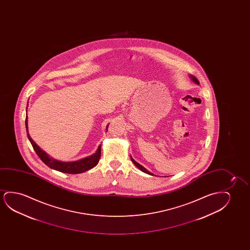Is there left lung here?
<instances>
[{
    "label": "left lung",
    "instance_id": "8db88e82",
    "mask_svg": "<svg viewBox=\"0 0 250 250\" xmlns=\"http://www.w3.org/2000/svg\"><path fill=\"white\" fill-rule=\"evenodd\" d=\"M190 78H191L192 80H193L194 82L196 83H199L198 79H196L195 77H194V76H190ZM130 159H131V161L133 162L134 165H136L137 167L140 169L141 171H144V172H145V173H147V174L153 175L152 174V173H151V172H149V171H147V169H145V168H144V167H143V166H141L140 164H138L137 161H134L133 159H132V157H130Z\"/></svg>",
    "mask_w": 250,
    "mask_h": 250
}]
</instances>
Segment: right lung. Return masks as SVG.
Returning a JSON list of instances; mask_svg holds the SVG:
<instances>
[{
    "label": "right lung",
    "mask_w": 250,
    "mask_h": 250,
    "mask_svg": "<svg viewBox=\"0 0 250 250\" xmlns=\"http://www.w3.org/2000/svg\"><path fill=\"white\" fill-rule=\"evenodd\" d=\"M25 127H26L28 138L31 142L35 152L38 154V157L40 158L42 162L47 165L48 167L55 169L56 171H62L64 173L78 174V173H82V172L88 171L91 168L95 167L99 162L100 158H101V145H100L98 149L96 150L95 154H92L91 156H89V157L82 159L80 161H72V162H62V161L53 160L51 158L48 157V154H46L44 151L42 150L41 148L38 147L37 144H35L33 140L30 137V135L28 133L27 116L25 118Z\"/></svg>",
    "instance_id": "1"
}]
</instances>
